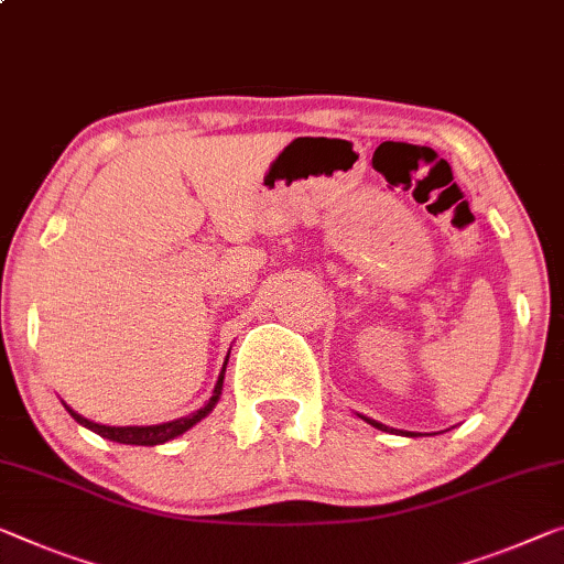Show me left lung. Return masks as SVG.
I'll return each instance as SVG.
<instances>
[{
  "mask_svg": "<svg viewBox=\"0 0 564 564\" xmlns=\"http://www.w3.org/2000/svg\"><path fill=\"white\" fill-rule=\"evenodd\" d=\"M362 421L366 423H370L372 429H378V431H395V433H401V436H421V433H413V431H398V429H391V426H386V423H380V421H376V419H368V415H362V413H358Z\"/></svg>",
  "mask_w": 564,
  "mask_h": 564,
  "instance_id": "1",
  "label": "left lung"
}]
</instances>
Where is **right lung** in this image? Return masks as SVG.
Returning a JSON list of instances; mask_svg holds the SVG:
<instances>
[{"label": "right lung", "mask_w": 564, "mask_h": 564, "mask_svg": "<svg viewBox=\"0 0 564 564\" xmlns=\"http://www.w3.org/2000/svg\"><path fill=\"white\" fill-rule=\"evenodd\" d=\"M227 362H229V355H227V360H224L219 378H216L212 398L202 405V409H196L188 415H181V419L155 423V426H106V423H95L90 419H85V415L73 411L70 405H65V403L63 405L67 409V413H70L73 419L80 423V426L90 429L93 433H98V436H102V438L116 441V444H131V446H159V444H166V441H171V438L181 436V433H186L188 429H194L198 421H204L206 415L214 411V405L219 403V395L224 388V372H227Z\"/></svg>", "instance_id": "right-lung-1"}]
</instances>
